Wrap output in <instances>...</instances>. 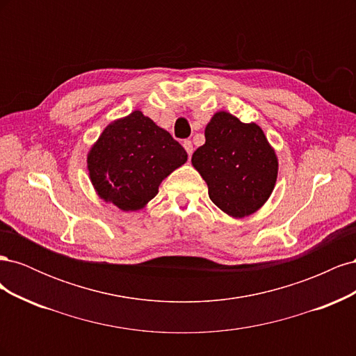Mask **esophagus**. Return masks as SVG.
Wrapping results in <instances>:
<instances>
[{"mask_svg": "<svg viewBox=\"0 0 356 356\" xmlns=\"http://www.w3.org/2000/svg\"><path fill=\"white\" fill-rule=\"evenodd\" d=\"M182 145H184V148H186L187 154H188V156H191V153H193V144H191L190 139H186V141L182 143Z\"/></svg>", "mask_w": 356, "mask_h": 356, "instance_id": "34e87169", "label": "esophagus"}]
</instances>
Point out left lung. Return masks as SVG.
<instances>
[{
  "label": "left lung",
  "mask_w": 356,
  "mask_h": 356,
  "mask_svg": "<svg viewBox=\"0 0 356 356\" xmlns=\"http://www.w3.org/2000/svg\"><path fill=\"white\" fill-rule=\"evenodd\" d=\"M204 138L191 163L207 181L209 199L236 218L261 208L275 187L277 159L260 126L221 111L208 123Z\"/></svg>",
  "instance_id": "8db88e82"
}]
</instances>
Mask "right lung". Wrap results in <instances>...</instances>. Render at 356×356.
I'll use <instances>...</instances> for the list:
<instances>
[{"instance_id": "add662e5", "label": "right lung", "mask_w": 356, "mask_h": 356, "mask_svg": "<svg viewBox=\"0 0 356 356\" xmlns=\"http://www.w3.org/2000/svg\"><path fill=\"white\" fill-rule=\"evenodd\" d=\"M187 161V153L165 129L141 111L105 127L88 157L98 195L123 211L141 209L160 182Z\"/></svg>"}]
</instances>
